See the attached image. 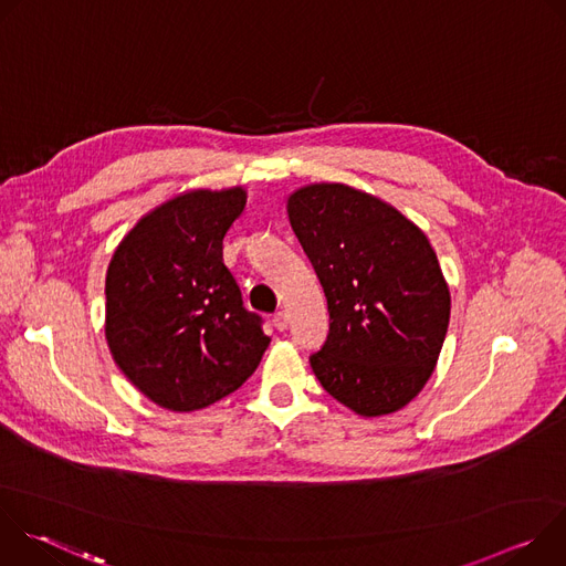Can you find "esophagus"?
<instances>
[{
	"label": "esophagus",
	"mask_w": 566,
	"mask_h": 566,
	"mask_svg": "<svg viewBox=\"0 0 566 566\" xmlns=\"http://www.w3.org/2000/svg\"><path fill=\"white\" fill-rule=\"evenodd\" d=\"M273 325H275L277 332H284V329L289 327V313H286V311H277V313L273 315Z\"/></svg>",
	"instance_id": "obj_1"
}]
</instances>
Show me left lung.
<instances>
[{
    "mask_svg": "<svg viewBox=\"0 0 566 566\" xmlns=\"http://www.w3.org/2000/svg\"><path fill=\"white\" fill-rule=\"evenodd\" d=\"M291 228L325 289L329 336L311 369L360 417L398 412L432 376L450 289L426 232L382 199L311 184L286 199Z\"/></svg>",
    "mask_w": 566,
    "mask_h": 566,
    "instance_id": "8db88e82",
    "label": "left lung"
}]
</instances>
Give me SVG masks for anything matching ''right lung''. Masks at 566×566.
<instances>
[{"mask_svg": "<svg viewBox=\"0 0 566 566\" xmlns=\"http://www.w3.org/2000/svg\"><path fill=\"white\" fill-rule=\"evenodd\" d=\"M247 190H188L120 239L105 277V338L127 380L172 412L203 410L258 369L271 338L223 264Z\"/></svg>", "mask_w": 566, "mask_h": 566, "instance_id": "obj_1", "label": "right lung"}]
</instances>
